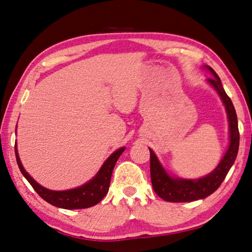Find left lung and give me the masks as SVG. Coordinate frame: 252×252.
Instances as JSON below:
<instances>
[{
    "label": "left lung",
    "mask_w": 252,
    "mask_h": 252,
    "mask_svg": "<svg viewBox=\"0 0 252 252\" xmlns=\"http://www.w3.org/2000/svg\"><path fill=\"white\" fill-rule=\"evenodd\" d=\"M206 68L213 74V77L208 78V82L215 88V91L223 101L229 122V146L223 158L220 161L216 168L210 172L203 178L191 180L172 178L165 169L162 168L160 162L154 152L151 153V180L153 189L156 194L162 200L168 202H192L200 199H204L211 195L214 191L219 189L225 177L227 176L230 167L235 162L239 149V130L238 120L236 115L235 107L230 98L224 91L220 76L215 73L213 68L206 66Z\"/></svg>",
    "instance_id": "obj_1"
}]
</instances>
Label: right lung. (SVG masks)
<instances>
[{"mask_svg": "<svg viewBox=\"0 0 252 252\" xmlns=\"http://www.w3.org/2000/svg\"><path fill=\"white\" fill-rule=\"evenodd\" d=\"M126 149L121 147V149L117 150L115 153L108 157V159L103 162L101 168L97 172V175L94 177L92 180L86 182L78 188L71 189V190H64V191H53L43 188L42 186L37 184L28 172L24 169V167L19 159L17 147L15 145V155H16L17 165L21 169L23 176L28 180L29 184L32 185L33 190L41 196V198L47 201L57 208L66 209V210H77V209H87L91 206L96 205L97 203L105 198L108 190H109L110 180L112 170L115 168V165L119 158L120 155Z\"/></svg>", "mask_w": 252, "mask_h": 252, "instance_id": "add662e5", "label": "right lung"}]
</instances>
